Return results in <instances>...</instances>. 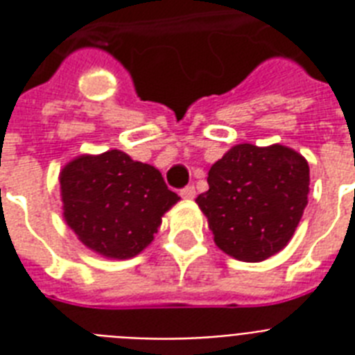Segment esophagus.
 Returning <instances> with one entry per match:
<instances>
[{"mask_svg": "<svg viewBox=\"0 0 355 355\" xmlns=\"http://www.w3.org/2000/svg\"><path fill=\"white\" fill-rule=\"evenodd\" d=\"M180 195H182V199H195V188L193 186H186L184 189H180Z\"/></svg>", "mask_w": 355, "mask_h": 355, "instance_id": "obj_1", "label": "esophagus"}]
</instances>
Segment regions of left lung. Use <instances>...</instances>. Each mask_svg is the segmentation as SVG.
<instances>
[{"label":"left lung","mask_w":355,"mask_h":355,"mask_svg":"<svg viewBox=\"0 0 355 355\" xmlns=\"http://www.w3.org/2000/svg\"><path fill=\"white\" fill-rule=\"evenodd\" d=\"M197 197L214 241L239 261H263L287 247L308 206V160L280 144L234 145L208 171Z\"/></svg>","instance_id":"1"}]
</instances>
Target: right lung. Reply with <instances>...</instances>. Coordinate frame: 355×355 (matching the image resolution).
Wrapping results in <instances>:
<instances>
[{"label":"right lung","instance_id":"add662e5","mask_svg":"<svg viewBox=\"0 0 355 355\" xmlns=\"http://www.w3.org/2000/svg\"><path fill=\"white\" fill-rule=\"evenodd\" d=\"M64 221L85 247L108 259L138 256L180 197L155 166L119 149L79 155L60 169Z\"/></svg>","mask_w":355,"mask_h":355}]
</instances>
